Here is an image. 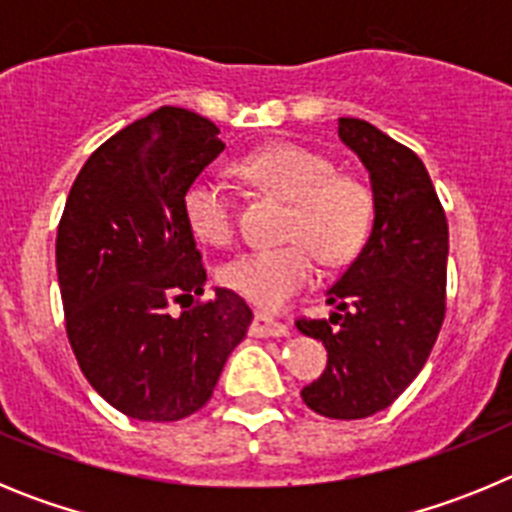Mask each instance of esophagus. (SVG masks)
<instances>
[{"instance_id":"esophagus-1","label":"esophagus","mask_w":512,"mask_h":512,"mask_svg":"<svg viewBox=\"0 0 512 512\" xmlns=\"http://www.w3.org/2000/svg\"><path fill=\"white\" fill-rule=\"evenodd\" d=\"M251 333L259 338H279V336H289V325L277 320L269 312H256V318H253Z\"/></svg>"}]
</instances>
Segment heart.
<instances>
[{
	"mask_svg": "<svg viewBox=\"0 0 512 512\" xmlns=\"http://www.w3.org/2000/svg\"><path fill=\"white\" fill-rule=\"evenodd\" d=\"M248 187L289 202L284 215V246L248 251L220 269V282L248 300L277 307L305 287L323 266L354 261L369 241L377 200L356 174H338L333 158L295 143H274L248 153L233 166ZM189 228L210 246H228L235 235L233 202L215 182H194L184 194Z\"/></svg>",
	"mask_w": 512,
	"mask_h": 512,
	"instance_id": "b5f03b06",
	"label": "heart"
}]
</instances>
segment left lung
I'll return each mask as SVG.
<instances>
[{
    "label": "left lung",
    "mask_w": 512,
    "mask_h": 512,
    "mask_svg": "<svg viewBox=\"0 0 512 512\" xmlns=\"http://www.w3.org/2000/svg\"><path fill=\"white\" fill-rule=\"evenodd\" d=\"M338 138L369 171L372 235L325 292L330 318L297 320L323 341L328 366L302 390L318 415L359 420L390 408L425 366L446 315L449 225L431 176L372 122L341 117Z\"/></svg>",
    "instance_id": "left-lung-1"
}]
</instances>
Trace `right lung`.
<instances>
[{"label":"right lung","instance_id":"add662e5","mask_svg":"<svg viewBox=\"0 0 512 512\" xmlns=\"http://www.w3.org/2000/svg\"><path fill=\"white\" fill-rule=\"evenodd\" d=\"M217 133L182 107L140 117L87 158L58 223L66 336L89 384L128 418L197 413L253 320L220 287L179 318L169 312L171 300L205 292L184 194L223 153Z\"/></svg>","mask_w":512,"mask_h":512}]
</instances>
